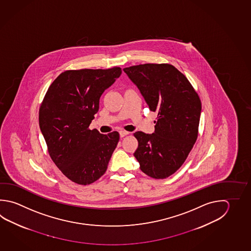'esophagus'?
<instances>
[{
    "label": "esophagus",
    "instance_id": "1",
    "mask_svg": "<svg viewBox=\"0 0 251 251\" xmlns=\"http://www.w3.org/2000/svg\"><path fill=\"white\" fill-rule=\"evenodd\" d=\"M127 134H129V132H126V131H119V135H120V137L121 138H123V137L126 136Z\"/></svg>",
    "mask_w": 251,
    "mask_h": 251
}]
</instances>
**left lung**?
<instances>
[{"label":"left lung","mask_w":251,"mask_h":251,"mask_svg":"<svg viewBox=\"0 0 251 251\" xmlns=\"http://www.w3.org/2000/svg\"><path fill=\"white\" fill-rule=\"evenodd\" d=\"M123 71L151 111L158 113L153 133H133L139 143L133 155L148 176L167 178L182 165L196 143L200 98L185 75L171 64H140Z\"/></svg>","instance_id":"1"}]
</instances>
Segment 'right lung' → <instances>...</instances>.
<instances>
[{
  "label": "right lung",
  "mask_w": 251,
  "mask_h": 251,
  "mask_svg": "<svg viewBox=\"0 0 251 251\" xmlns=\"http://www.w3.org/2000/svg\"><path fill=\"white\" fill-rule=\"evenodd\" d=\"M121 68L82 69L61 73L42 101L39 124L51 159L73 182L88 185L105 174L119 141L118 132L101 134L88 126L103 92Z\"/></svg>",
  "instance_id": "obj_1"
}]
</instances>
